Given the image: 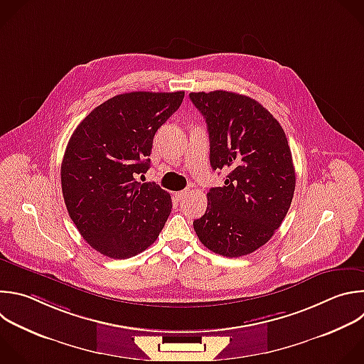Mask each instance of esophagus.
Returning a JSON list of instances; mask_svg holds the SVG:
<instances>
[{"instance_id":"34e87169","label":"esophagus","mask_w":364,"mask_h":364,"mask_svg":"<svg viewBox=\"0 0 364 364\" xmlns=\"http://www.w3.org/2000/svg\"><path fill=\"white\" fill-rule=\"evenodd\" d=\"M190 193V190H183V191H178V193H176V198L178 200V201H181L187 194Z\"/></svg>"}]
</instances>
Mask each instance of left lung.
I'll return each instance as SVG.
<instances>
[{"instance_id": "1", "label": "left lung", "mask_w": 364, "mask_h": 364, "mask_svg": "<svg viewBox=\"0 0 364 364\" xmlns=\"http://www.w3.org/2000/svg\"><path fill=\"white\" fill-rule=\"evenodd\" d=\"M203 114L213 170L227 173L210 188L207 210L193 225L201 243L225 257L266 245L284 220L296 187L287 137L256 100L230 91L190 92Z\"/></svg>"}]
</instances>
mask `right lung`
Listing matches in <instances>:
<instances>
[{"label": "right lung", "instance_id": "right-lung-1", "mask_svg": "<svg viewBox=\"0 0 364 364\" xmlns=\"http://www.w3.org/2000/svg\"><path fill=\"white\" fill-rule=\"evenodd\" d=\"M183 98L184 91L118 94L74 130L61 164L63 196L73 223L98 253L133 257L163 230L171 197L137 177L150 168L154 134Z\"/></svg>", "mask_w": 364, "mask_h": 364}]
</instances>
